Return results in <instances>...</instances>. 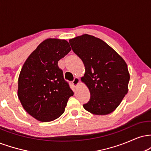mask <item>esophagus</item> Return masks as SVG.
Wrapping results in <instances>:
<instances>
[{
  "instance_id": "esophagus-1",
  "label": "esophagus",
  "mask_w": 151,
  "mask_h": 151,
  "mask_svg": "<svg viewBox=\"0 0 151 151\" xmlns=\"http://www.w3.org/2000/svg\"><path fill=\"white\" fill-rule=\"evenodd\" d=\"M79 78L78 77H75L74 79V80L72 81V84H73L75 86H77L78 84H79Z\"/></svg>"
}]
</instances>
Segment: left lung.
Here are the masks:
<instances>
[{
    "label": "left lung",
    "instance_id": "obj_1",
    "mask_svg": "<svg viewBox=\"0 0 151 151\" xmlns=\"http://www.w3.org/2000/svg\"><path fill=\"white\" fill-rule=\"evenodd\" d=\"M73 52L82 60L85 74L81 81L91 97L84 108L95 115L113 112L128 93L130 75L126 62L113 48L85 34L70 40Z\"/></svg>",
    "mask_w": 151,
    "mask_h": 151
}]
</instances>
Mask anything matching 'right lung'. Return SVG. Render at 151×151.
<instances>
[{
	"label": "right lung",
	"instance_id": "add662e5",
	"mask_svg": "<svg viewBox=\"0 0 151 151\" xmlns=\"http://www.w3.org/2000/svg\"><path fill=\"white\" fill-rule=\"evenodd\" d=\"M65 40L47 39L26 60L18 78V96L24 109L42 122L55 120L65 112L74 92L64 79L58 61L70 52Z\"/></svg>",
	"mask_w": 151,
	"mask_h": 151
}]
</instances>
